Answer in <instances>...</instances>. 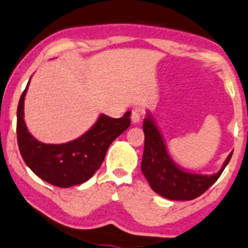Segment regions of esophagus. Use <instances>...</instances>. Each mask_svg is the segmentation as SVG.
Wrapping results in <instances>:
<instances>
[{
  "instance_id": "34e87169",
  "label": "esophagus",
  "mask_w": 248,
  "mask_h": 248,
  "mask_svg": "<svg viewBox=\"0 0 248 248\" xmlns=\"http://www.w3.org/2000/svg\"><path fill=\"white\" fill-rule=\"evenodd\" d=\"M131 122L132 124H137L140 122V110L139 109H133L131 112Z\"/></svg>"
}]
</instances>
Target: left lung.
I'll return each instance as SVG.
<instances>
[{
  "instance_id": "left-lung-1",
  "label": "left lung",
  "mask_w": 248,
  "mask_h": 248,
  "mask_svg": "<svg viewBox=\"0 0 248 248\" xmlns=\"http://www.w3.org/2000/svg\"><path fill=\"white\" fill-rule=\"evenodd\" d=\"M145 147L141 171L152 189L169 200H193L200 197L219 178L232 156L229 154L219 171L214 175H200L186 171L171 158L166 142L152 114L143 119Z\"/></svg>"
}]
</instances>
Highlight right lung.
I'll return each mask as SVG.
<instances>
[{"instance_id": "right-lung-1", "label": "right lung", "mask_w": 248, "mask_h": 248, "mask_svg": "<svg viewBox=\"0 0 248 248\" xmlns=\"http://www.w3.org/2000/svg\"><path fill=\"white\" fill-rule=\"evenodd\" d=\"M29 85L30 81L17 109V140L24 162L36 176L57 187L87 182L102 164L110 143L130 126V111L121 118L100 115L86 133L72 141L44 143L29 132L24 121V101Z\"/></svg>"}]
</instances>
